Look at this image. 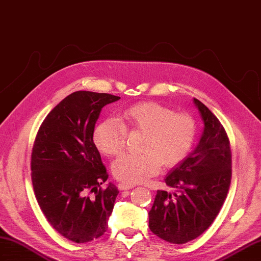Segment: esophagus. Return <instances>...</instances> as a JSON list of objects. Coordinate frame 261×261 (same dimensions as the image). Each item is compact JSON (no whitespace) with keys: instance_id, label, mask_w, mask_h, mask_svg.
Wrapping results in <instances>:
<instances>
[{"instance_id":"34e87169","label":"esophagus","mask_w":261,"mask_h":261,"mask_svg":"<svg viewBox=\"0 0 261 261\" xmlns=\"http://www.w3.org/2000/svg\"><path fill=\"white\" fill-rule=\"evenodd\" d=\"M118 189L121 190V191H124V190H130L132 189L133 186L131 184H125V183H118Z\"/></svg>"}]
</instances>
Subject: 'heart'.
Instances as JSON below:
<instances>
[{
    "label": "heart",
    "instance_id": "obj_1",
    "mask_svg": "<svg viewBox=\"0 0 261 261\" xmlns=\"http://www.w3.org/2000/svg\"><path fill=\"white\" fill-rule=\"evenodd\" d=\"M128 130L144 132L140 154H123L112 163L119 181L136 184L156 174L161 163L174 168L190 153L196 136V122L186 112H174L153 101L132 105L121 113V121L107 118L92 133L93 143L106 155H118L125 146Z\"/></svg>",
    "mask_w": 261,
    "mask_h": 261
}]
</instances>
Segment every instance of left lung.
<instances>
[{"instance_id":"obj_1","label":"left lung","mask_w":261,"mask_h":261,"mask_svg":"<svg viewBox=\"0 0 261 261\" xmlns=\"http://www.w3.org/2000/svg\"><path fill=\"white\" fill-rule=\"evenodd\" d=\"M204 121L195 150L173 169L165 183L177 192L158 191L149 212L151 231L165 242L185 244L208 228L225 202L231 179L229 139L216 116L194 98Z\"/></svg>"}]
</instances>
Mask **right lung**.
<instances>
[{"label":"right lung","mask_w":261,"mask_h":261,"mask_svg":"<svg viewBox=\"0 0 261 261\" xmlns=\"http://www.w3.org/2000/svg\"><path fill=\"white\" fill-rule=\"evenodd\" d=\"M120 97L76 91L62 100L38 129L31 156L32 183L48 223L83 244L108 229L118 189L108 178L92 133L100 111Z\"/></svg>","instance_id":"obj_1"}]
</instances>
